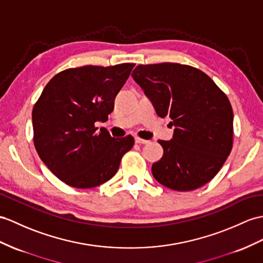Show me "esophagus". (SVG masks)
I'll return each mask as SVG.
<instances>
[{"label": "esophagus", "mask_w": 263, "mask_h": 263, "mask_svg": "<svg viewBox=\"0 0 263 263\" xmlns=\"http://www.w3.org/2000/svg\"><path fill=\"white\" fill-rule=\"evenodd\" d=\"M135 142L137 143V144H148L149 143V140H146V139H143V138H139V137H136L135 138Z\"/></svg>", "instance_id": "34e87169"}]
</instances>
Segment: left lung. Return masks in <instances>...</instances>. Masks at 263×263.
I'll list each match as a JSON object with an SVG mask.
<instances>
[{
  "label": "left lung",
  "instance_id": "obj_1",
  "mask_svg": "<svg viewBox=\"0 0 263 263\" xmlns=\"http://www.w3.org/2000/svg\"><path fill=\"white\" fill-rule=\"evenodd\" d=\"M133 78L159 117L175 126L170 142L158 140L164 154L152 166L155 180L174 191H193L219 173L233 146L230 100L201 70L162 62L139 65Z\"/></svg>",
  "mask_w": 263,
  "mask_h": 263
}]
</instances>
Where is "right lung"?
Masks as SVG:
<instances>
[{"label":"right lung","mask_w":263,"mask_h":263,"mask_svg":"<svg viewBox=\"0 0 263 263\" xmlns=\"http://www.w3.org/2000/svg\"><path fill=\"white\" fill-rule=\"evenodd\" d=\"M135 63L83 66L57 73L32 110L33 143L41 161L69 186L91 189L116 174L134 137L97 132L114 110L115 98Z\"/></svg>","instance_id":"right-lung-1"}]
</instances>
